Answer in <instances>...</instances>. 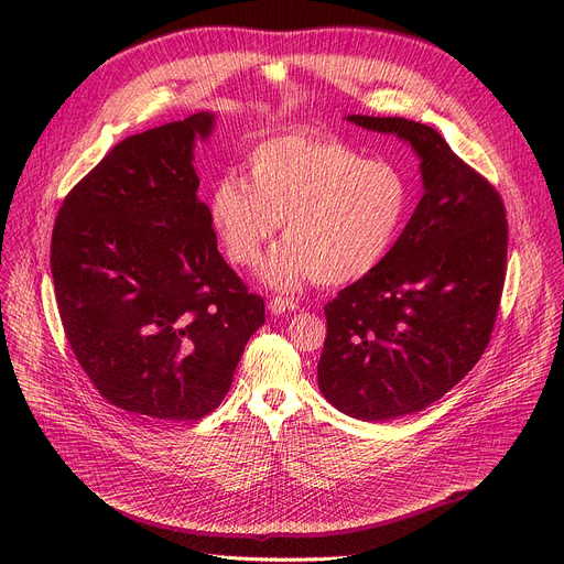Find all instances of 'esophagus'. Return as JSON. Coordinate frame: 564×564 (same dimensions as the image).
I'll return each mask as SVG.
<instances>
[{
    "label": "esophagus",
    "mask_w": 564,
    "mask_h": 564,
    "mask_svg": "<svg viewBox=\"0 0 564 564\" xmlns=\"http://www.w3.org/2000/svg\"><path fill=\"white\" fill-rule=\"evenodd\" d=\"M300 308V304L294 302V300H290V297H272L270 300V311H272V315H283V313H290V311H297Z\"/></svg>",
    "instance_id": "34e87169"
}]
</instances>
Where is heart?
<instances>
[{
  "label": "heart",
  "mask_w": 564,
  "mask_h": 564,
  "mask_svg": "<svg viewBox=\"0 0 564 564\" xmlns=\"http://www.w3.org/2000/svg\"><path fill=\"white\" fill-rule=\"evenodd\" d=\"M247 169L249 181L226 173L213 185L210 224L240 267H256L283 224L288 240L262 267V279L281 290L313 276L343 285L372 274L411 213L406 175L334 134L267 137L249 151Z\"/></svg>",
  "instance_id": "1"
}]
</instances>
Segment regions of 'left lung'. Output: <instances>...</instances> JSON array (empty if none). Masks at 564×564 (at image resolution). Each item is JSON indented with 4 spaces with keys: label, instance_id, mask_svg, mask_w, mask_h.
Here are the masks:
<instances>
[{
    "label": "left lung",
    "instance_id": "8db88e82",
    "mask_svg": "<svg viewBox=\"0 0 564 564\" xmlns=\"http://www.w3.org/2000/svg\"><path fill=\"white\" fill-rule=\"evenodd\" d=\"M421 158L425 194L377 270L324 306L322 395L359 421H393L446 395L485 354L508 270L506 205L434 128L351 113Z\"/></svg>",
    "mask_w": 564,
    "mask_h": 564
}]
</instances>
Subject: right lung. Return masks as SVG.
<instances>
[{
  "instance_id": "add662e5",
  "label": "right lung",
  "mask_w": 564,
  "mask_h": 564,
  "mask_svg": "<svg viewBox=\"0 0 564 564\" xmlns=\"http://www.w3.org/2000/svg\"><path fill=\"white\" fill-rule=\"evenodd\" d=\"M210 111L113 145L64 198L50 247L54 294L77 364L118 409L198 421L228 393L260 294L217 251L198 200L194 141Z\"/></svg>"
}]
</instances>
